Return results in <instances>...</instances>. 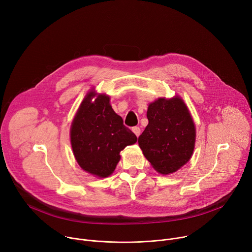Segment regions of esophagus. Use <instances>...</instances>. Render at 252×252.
Here are the masks:
<instances>
[{
    "label": "esophagus",
    "mask_w": 252,
    "mask_h": 252,
    "mask_svg": "<svg viewBox=\"0 0 252 252\" xmlns=\"http://www.w3.org/2000/svg\"><path fill=\"white\" fill-rule=\"evenodd\" d=\"M132 131L134 132V134H135L136 136H138V135L140 134V128H139L138 126H134V127H132Z\"/></svg>",
    "instance_id": "1"
}]
</instances>
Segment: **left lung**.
Wrapping results in <instances>:
<instances>
[{"label":"left lung","mask_w":252,"mask_h":252,"mask_svg":"<svg viewBox=\"0 0 252 252\" xmlns=\"http://www.w3.org/2000/svg\"><path fill=\"white\" fill-rule=\"evenodd\" d=\"M149 125L138 137L143 156L161 174L175 172L191 158L195 126L181 96L159 97L150 103Z\"/></svg>","instance_id":"left-lung-1"}]
</instances>
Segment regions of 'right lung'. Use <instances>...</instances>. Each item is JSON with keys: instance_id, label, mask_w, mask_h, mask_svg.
<instances>
[{"instance_id": "add662e5", "label": "right lung", "mask_w": 252, "mask_h": 252, "mask_svg": "<svg viewBox=\"0 0 252 252\" xmlns=\"http://www.w3.org/2000/svg\"><path fill=\"white\" fill-rule=\"evenodd\" d=\"M69 133L79 165L97 177L111 175L121 159L120 153L137 140L113 110L110 96L96 94L94 91L88 93L82 101Z\"/></svg>"}]
</instances>
